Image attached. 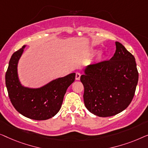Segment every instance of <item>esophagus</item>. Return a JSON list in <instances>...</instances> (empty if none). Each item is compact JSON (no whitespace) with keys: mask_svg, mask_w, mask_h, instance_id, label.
I'll list each match as a JSON object with an SVG mask.
<instances>
[{"mask_svg":"<svg viewBox=\"0 0 148 148\" xmlns=\"http://www.w3.org/2000/svg\"><path fill=\"white\" fill-rule=\"evenodd\" d=\"M80 74L79 73V72H76V80H80Z\"/></svg>","mask_w":148,"mask_h":148,"instance_id":"1","label":"esophagus"}]
</instances>
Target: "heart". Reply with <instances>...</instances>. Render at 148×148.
<instances>
[{"label":"heart","instance_id":"obj_1","mask_svg":"<svg viewBox=\"0 0 148 148\" xmlns=\"http://www.w3.org/2000/svg\"><path fill=\"white\" fill-rule=\"evenodd\" d=\"M102 56H103V55H102V54H100V55H99V58H101Z\"/></svg>","mask_w":148,"mask_h":148}]
</instances>
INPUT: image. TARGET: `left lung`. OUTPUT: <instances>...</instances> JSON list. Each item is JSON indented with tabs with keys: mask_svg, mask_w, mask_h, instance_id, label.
<instances>
[{
	"mask_svg": "<svg viewBox=\"0 0 148 148\" xmlns=\"http://www.w3.org/2000/svg\"><path fill=\"white\" fill-rule=\"evenodd\" d=\"M109 60L86 66L80 76L84 85V102L94 115H115L130 105L138 82L136 59L121 43Z\"/></svg>",
	"mask_w": 148,
	"mask_h": 148,
	"instance_id": "8db88e82",
	"label": "left lung"
}]
</instances>
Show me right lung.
Listing matches in <instances>:
<instances>
[{
	"label": "right lung",
	"instance_id": "1",
	"mask_svg": "<svg viewBox=\"0 0 148 148\" xmlns=\"http://www.w3.org/2000/svg\"><path fill=\"white\" fill-rule=\"evenodd\" d=\"M26 45L12 54L5 75V82L12 105L26 117L46 120L60 111L68 87L74 82L76 74L58 78L39 88L23 86L18 74V63Z\"/></svg>",
	"mask_w": 148,
	"mask_h": 148
}]
</instances>
